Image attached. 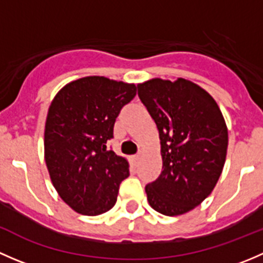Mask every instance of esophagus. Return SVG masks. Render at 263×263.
I'll use <instances>...</instances> for the list:
<instances>
[{
	"label": "esophagus",
	"instance_id": "esophagus-1",
	"mask_svg": "<svg viewBox=\"0 0 263 263\" xmlns=\"http://www.w3.org/2000/svg\"><path fill=\"white\" fill-rule=\"evenodd\" d=\"M140 161H141V154H139V155H135L134 156V163H135V165H139L140 164Z\"/></svg>",
	"mask_w": 263,
	"mask_h": 263
}]
</instances>
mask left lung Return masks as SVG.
I'll list each match as a JSON object with an SVG mask.
<instances>
[{
    "label": "left lung",
    "instance_id": "left-lung-1",
    "mask_svg": "<svg viewBox=\"0 0 263 263\" xmlns=\"http://www.w3.org/2000/svg\"><path fill=\"white\" fill-rule=\"evenodd\" d=\"M155 121L163 171L145 187L148 205L166 216L193 210L215 188L228 150V128L215 99L195 82L151 79L137 85Z\"/></svg>",
    "mask_w": 263,
    "mask_h": 263
}]
</instances>
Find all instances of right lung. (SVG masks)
Returning <instances> with one entry per match:
<instances>
[{
    "instance_id": "right-lung-1",
    "label": "right lung",
    "mask_w": 263,
    "mask_h": 263,
    "mask_svg": "<svg viewBox=\"0 0 263 263\" xmlns=\"http://www.w3.org/2000/svg\"><path fill=\"white\" fill-rule=\"evenodd\" d=\"M136 85L86 76L53 98L44 127V160L60 197L76 213L97 216L116 205L128 160L108 150L119 110Z\"/></svg>"
}]
</instances>
